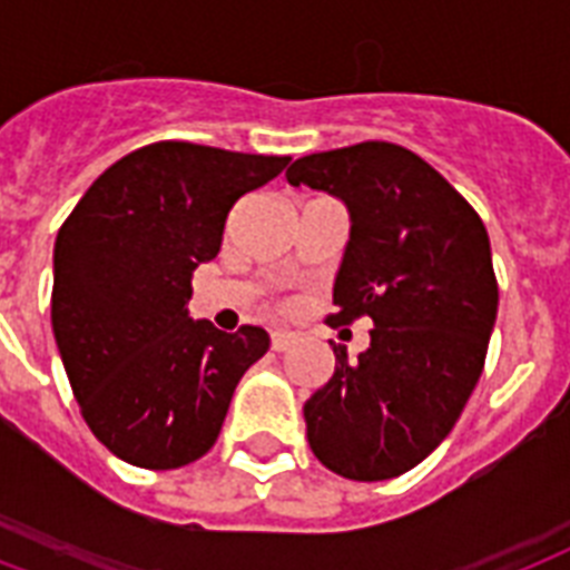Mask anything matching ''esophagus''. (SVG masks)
<instances>
[{
	"mask_svg": "<svg viewBox=\"0 0 570 570\" xmlns=\"http://www.w3.org/2000/svg\"><path fill=\"white\" fill-rule=\"evenodd\" d=\"M295 343V334H289V331H272V348L275 352H284V348H289Z\"/></svg>",
	"mask_w": 570,
	"mask_h": 570,
	"instance_id": "obj_1",
	"label": "esophagus"
}]
</instances>
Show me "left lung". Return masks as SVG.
Here are the masks:
<instances>
[{"label":"left lung","mask_w":570,"mask_h":570,"mask_svg":"<svg viewBox=\"0 0 570 570\" xmlns=\"http://www.w3.org/2000/svg\"><path fill=\"white\" fill-rule=\"evenodd\" d=\"M289 186L348 206L331 328L366 316L370 348L304 402L307 441L328 470L355 482L416 468L468 405L494 331L491 242L476 209L405 147L361 141L286 168Z\"/></svg>","instance_id":"left-lung-1"}]
</instances>
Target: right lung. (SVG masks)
Wrapping results in <instances>:
<instances>
[{"instance_id": "add662e5", "label": "right lung", "mask_w": 570, "mask_h": 570, "mask_svg": "<svg viewBox=\"0 0 570 570\" xmlns=\"http://www.w3.org/2000/svg\"><path fill=\"white\" fill-rule=\"evenodd\" d=\"M289 156L156 141L106 168L52 254V334L85 423L127 464L174 470L218 441L233 390L268 334L189 320L191 272L222 248L242 195Z\"/></svg>"}]
</instances>
